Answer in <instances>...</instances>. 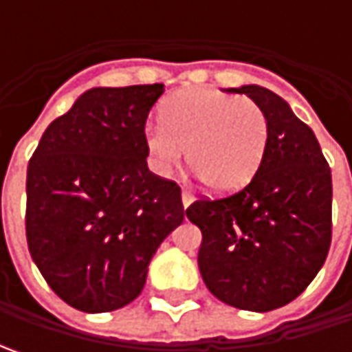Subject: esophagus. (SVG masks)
<instances>
[{"mask_svg":"<svg viewBox=\"0 0 352 352\" xmlns=\"http://www.w3.org/2000/svg\"><path fill=\"white\" fill-rule=\"evenodd\" d=\"M192 201H194V194H192L190 190H186V188H184V190H182V204H184V208H188V206H190Z\"/></svg>","mask_w":352,"mask_h":352,"instance_id":"esophagus-1","label":"esophagus"}]
</instances>
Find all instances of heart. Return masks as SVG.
<instances>
[{
  "label": "heart",
  "instance_id": "heart-1",
  "mask_svg": "<svg viewBox=\"0 0 352 352\" xmlns=\"http://www.w3.org/2000/svg\"><path fill=\"white\" fill-rule=\"evenodd\" d=\"M268 121L258 103L211 88L172 96L160 125L144 131V146L158 174L188 164L210 192L229 194L252 180L263 164Z\"/></svg>",
  "mask_w": 352,
  "mask_h": 352
}]
</instances>
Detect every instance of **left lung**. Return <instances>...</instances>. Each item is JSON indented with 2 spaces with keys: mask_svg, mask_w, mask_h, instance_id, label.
<instances>
[{
  "mask_svg": "<svg viewBox=\"0 0 352 352\" xmlns=\"http://www.w3.org/2000/svg\"><path fill=\"white\" fill-rule=\"evenodd\" d=\"M268 121L263 164L243 190L199 197L186 215L201 231L197 266L225 304L270 311L316 278L331 247V168L314 131L270 89L241 86Z\"/></svg>",
  "mask_w": 352,
  "mask_h": 352,
  "instance_id": "left-lung-1",
  "label": "left lung"
}]
</instances>
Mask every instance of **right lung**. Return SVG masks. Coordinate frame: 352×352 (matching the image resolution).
I'll use <instances>...</instances> for the list:
<instances>
[{"label": "right lung", "mask_w": 352, "mask_h": 352, "mask_svg": "<svg viewBox=\"0 0 352 352\" xmlns=\"http://www.w3.org/2000/svg\"><path fill=\"white\" fill-rule=\"evenodd\" d=\"M164 84L91 88L43 133L27 166V245L80 311L131 304L158 245L184 221L180 186L146 166L144 125Z\"/></svg>", "instance_id": "right-lung-1"}]
</instances>
